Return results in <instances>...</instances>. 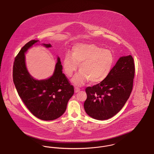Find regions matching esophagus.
<instances>
[{
	"mask_svg": "<svg viewBox=\"0 0 154 154\" xmlns=\"http://www.w3.org/2000/svg\"><path fill=\"white\" fill-rule=\"evenodd\" d=\"M80 91V89L79 88V87H75V88H74V91H75V93L79 92Z\"/></svg>",
	"mask_w": 154,
	"mask_h": 154,
	"instance_id": "1",
	"label": "esophagus"
}]
</instances>
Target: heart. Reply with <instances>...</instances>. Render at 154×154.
Listing matches in <instances>:
<instances>
[{
    "label": "heart",
    "instance_id": "obj_1",
    "mask_svg": "<svg viewBox=\"0 0 154 154\" xmlns=\"http://www.w3.org/2000/svg\"><path fill=\"white\" fill-rule=\"evenodd\" d=\"M110 50L102 49L93 44H78L72 48L71 55L66 54L62 67L65 73L71 77L79 65V72L72 81L80 85L86 81L91 83L101 82L108 75L114 63Z\"/></svg>",
    "mask_w": 154,
    "mask_h": 154
}]
</instances>
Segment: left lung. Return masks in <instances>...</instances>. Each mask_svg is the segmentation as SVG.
Listing matches in <instances>:
<instances>
[{
  "instance_id": "1",
  "label": "left lung",
  "mask_w": 154,
  "mask_h": 154,
  "mask_svg": "<svg viewBox=\"0 0 154 154\" xmlns=\"http://www.w3.org/2000/svg\"><path fill=\"white\" fill-rule=\"evenodd\" d=\"M135 67L132 55L121 57L100 83L85 89L84 107L88 116L98 120L112 117L122 109L133 89Z\"/></svg>"
}]
</instances>
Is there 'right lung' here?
I'll return each instance as SVG.
<instances>
[{
	"instance_id": "add662e5",
	"label": "right lung",
	"mask_w": 154,
	"mask_h": 154,
	"mask_svg": "<svg viewBox=\"0 0 154 154\" xmlns=\"http://www.w3.org/2000/svg\"><path fill=\"white\" fill-rule=\"evenodd\" d=\"M37 42L33 40L27 43L16 56L13 79L18 95L32 114L42 120L51 121L65 112L69 100L73 95L74 87L62 73L59 57L50 78L36 80L30 75L25 65V53ZM43 45L47 48L51 47L50 44Z\"/></svg>"
}]
</instances>
